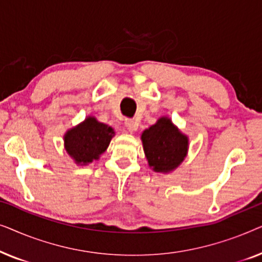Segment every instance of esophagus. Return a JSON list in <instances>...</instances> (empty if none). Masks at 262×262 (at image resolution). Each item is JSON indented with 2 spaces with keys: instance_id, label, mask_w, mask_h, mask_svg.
Masks as SVG:
<instances>
[{
  "instance_id": "1",
  "label": "esophagus",
  "mask_w": 262,
  "mask_h": 262,
  "mask_svg": "<svg viewBox=\"0 0 262 262\" xmlns=\"http://www.w3.org/2000/svg\"><path fill=\"white\" fill-rule=\"evenodd\" d=\"M125 126L127 127V130L130 132H134L138 128V121L134 119H126L125 120Z\"/></svg>"
}]
</instances>
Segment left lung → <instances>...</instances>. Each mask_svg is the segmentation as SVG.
Segmentation results:
<instances>
[{"label":"left lung","instance_id":"obj_1","mask_svg":"<svg viewBox=\"0 0 262 262\" xmlns=\"http://www.w3.org/2000/svg\"><path fill=\"white\" fill-rule=\"evenodd\" d=\"M142 141L149 166L160 173L175 169L187 154V137L168 118H161L143 132Z\"/></svg>","mask_w":262,"mask_h":262}]
</instances>
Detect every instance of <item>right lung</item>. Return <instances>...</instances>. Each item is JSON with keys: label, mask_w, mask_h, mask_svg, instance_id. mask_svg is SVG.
I'll return each instance as SVG.
<instances>
[{"label": "right lung", "mask_w": 262, "mask_h": 262, "mask_svg": "<svg viewBox=\"0 0 262 262\" xmlns=\"http://www.w3.org/2000/svg\"><path fill=\"white\" fill-rule=\"evenodd\" d=\"M113 136L112 127L89 117L78 126L68 131L64 142L68 154L76 163L87 164L98 160L106 151Z\"/></svg>", "instance_id": "1"}]
</instances>
